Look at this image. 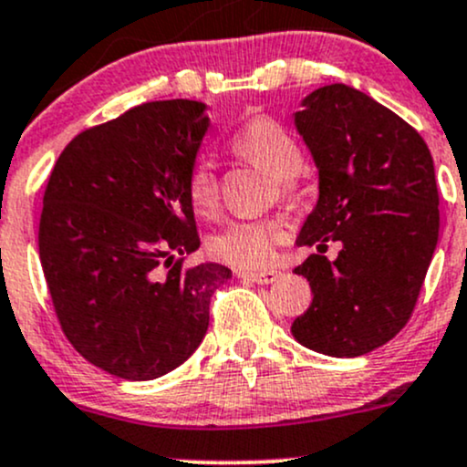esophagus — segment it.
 Wrapping results in <instances>:
<instances>
[{"instance_id":"esophagus-1","label":"esophagus","mask_w":467,"mask_h":467,"mask_svg":"<svg viewBox=\"0 0 467 467\" xmlns=\"http://www.w3.org/2000/svg\"><path fill=\"white\" fill-rule=\"evenodd\" d=\"M239 279L250 281V284H273V281L279 279V273L276 270H264V273H239Z\"/></svg>"}]
</instances>
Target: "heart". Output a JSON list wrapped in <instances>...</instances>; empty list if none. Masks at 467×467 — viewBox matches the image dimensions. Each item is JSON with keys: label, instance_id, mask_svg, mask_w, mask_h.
I'll use <instances>...</instances> for the list:
<instances>
[{"label": "heart", "instance_id": "obj_1", "mask_svg": "<svg viewBox=\"0 0 467 467\" xmlns=\"http://www.w3.org/2000/svg\"><path fill=\"white\" fill-rule=\"evenodd\" d=\"M230 148L239 157L273 175L276 191L295 194L299 186V171L304 152L284 124L273 117H253L239 126L230 137ZM186 192L199 214H213L219 202L217 175L208 159H194L186 172ZM285 225L279 217L242 219L230 222L214 233L208 250L217 261L239 270L268 268L275 259V245L284 239Z\"/></svg>", "mask_w": 467, "mask_h": 467}]
</instances>
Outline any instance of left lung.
I'll return each mask as SVG.
<instances>
[{
	"mask_svg": "<svg viewBox=\"0 0 467 467\" xmlns=\"http://www.w3.org/2000/svg\"><path fill=\"white\" fill-rule=\"evenodd\" d=\"M319 171V199L296 245L312 304L292 324L301 346L361 357L408 324L439 239L434 161L412 126L346 84L317 88L295 112ZM342 245L335 262L327 244Z\"/></svg>",
	"mask_w": 467,
	"mask_h": 467,
	"instance_id": "left-lung-1",
	"label": "left lung"
}]
</instances>
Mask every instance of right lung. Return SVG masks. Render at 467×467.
Returning <instances> with one entry per match:
<instances>
[{
  "mask_svg": "<svg viewBox=\"0 0 467 467\" xmlns=\"http://www.w3.org/2000/svg\"><path fill=\"white\" fill-rule=\"evenodd\" d=\"M206 104L148 101L79 132L44 192L39 259L66 339L92 366L150 381L199 348L222 264L183 268L199 248L186 172Z\"/></svg>",
  "mask_w": 467,
  "mask_h": 467,
  "instance_id": "1",
  "label": "right lung"
}]
</instances>
